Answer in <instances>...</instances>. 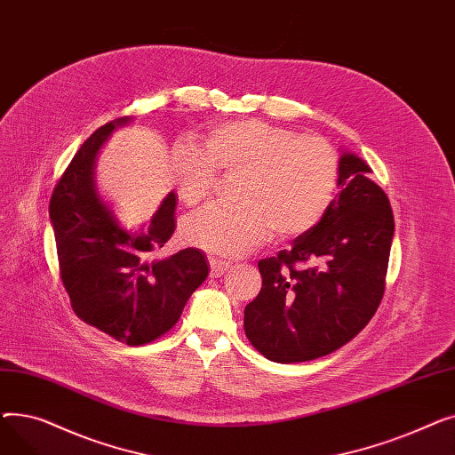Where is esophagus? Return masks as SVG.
<instances>
[{
  "instance_id": "1",
  "label": "esophagus",
  "mask_w": 455,
  "mask_h": 455,
  "mask_svg": "<svg viewBox=\"0 0 455 455\" xmlns=\"http://www.w3.org/2000/svg\"><path fill=\"white\" fill-rule=\"evenodd\" d=\"M210 273L212 276H221L230 269V264L225 259H218V258H210Z\"/></svg>"
}]
</instances>
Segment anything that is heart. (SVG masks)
Instances as JSON below:
<instances>
[{"label":"heart","mask_w":455,"mask_h":455,"mask_svg":"<svg viewBox=\"0 0 455 455\" xmlns=\"http://www.w3.org/2000/svg\"><path fill=\"white\" fill-rule=\"evenodd\" d=\"M221 173L235 179L237 204H213L184 225V240L210 254L240 258L264 243L312 230L339 188V155L319 138H300L258 119L223 122L199 149L173 151V182L188 206L210 199Z\"/></svg>","instance_id":"heart-1"}]
</instances>
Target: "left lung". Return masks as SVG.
Here are the masks:
<instances>
[{
	"mask_svg": "<svg viewBox=\"0 0 455 455\" xmlns=\"http://www.w3.org/2000/svg\"><path fill=\"white\" fill-rule=\"evenodd\" d=\"M339 194L291 249L259 259L261 290L247 304L252 347L276 363L317 360L360 333L384 297L395 220L371 167L343 151Z\"/></svg>",
	"mask_w": 455,
	"mask_h": 455,
	"instance_id": "left-lung-1",
	"label": "left lung"
}]
</instances>
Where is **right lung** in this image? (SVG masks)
Masks as SVG:
<instances>
[{
	"label": "right lung",
	"mask_w": 455,
	"mask_h": 455,
	"mask_svg": "<svg viewBox=\"0 0 455 455\" xmlns=\"http://www.w3.org/2000/svg\"><path fill=\"white\" fill-rule=\"evenodd\" d=\"M132 122L117 117L95 131L76 153L53 189L50 220L59 269L77 317L131 347L172 330L208 276L203 251L184 249L153 258L175 232V191L149 225L125 228L95 184V160L108 136Z\"/></svg>",
	"instance_id": "right-lung-1"
}]
</instances>
